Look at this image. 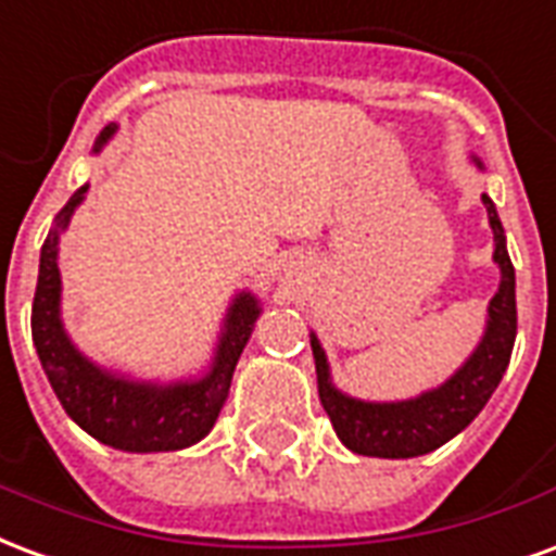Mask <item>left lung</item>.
<instances>
[{"instance_id":"obj_1","label":"left lung","mask_w":556,"mask_h":556,"mask_svg":"<svg viewBox=\"0 0 556 556\" xmlns=\"http://www.w3.org/2000/svg\"><path fill=\"white\" fill-rule=\"evenodd\" d=\"M471 164L483 169L478 154H471ZM481 202L490 216L492 240H495L492 261L498 266L501 281L486 307L483 337L452 378L402 402H363L333 387L323 342L316 333H311L319 399L325 413L331 416L333 431L349 452L363 457H383V460H407L433 452L454 440L463 428H469V421L492 399L501 375L507 372L513 342H516V269L507 254V237L501 228L495 204L486 193L481 195Z\"/></svg>"}]
</instances>
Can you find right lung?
Returning <instances> with one entry per match:
<instances>
[{
    "mask_svg": "<svg viewBox=\"0 0 556 556\" xmlns=\"http://www.w3.org/2000/svg\"><path fill=\"white\" fill-rule=\"evenodd\" d=\"M116 135V123L104 125L96 137L93 154H99ZM87 184L78 187L55 216L40 249L35 304H31V337L46 378L64 404L66 416L93 440L131 454L181 452L204 440L219 419L233 369L252 337L254 323L263 313L261 299L249 290L233 295L225 311L223 328L216 337L211 363L199 375L178 381H143L108 369L90 361L73 337L66 333L61 316V269L58 245L70 228L75 207L85 202Z\"/></svg>",
    "mask_w": 556,
    "mask_h": 556,
    "instance_id": "obj_1",
    "label": "right lung"
}]
</instances>
